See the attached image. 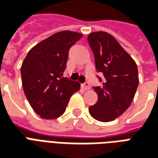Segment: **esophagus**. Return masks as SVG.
I'll list each match as a JSON object with an SVG mask.
<instances>
[{
	"label": "esophagus",
	"mask_w": 158,
	"mask_h": 158,
	"mask_svg": "<svg viewBox=\"0 0 158 158\" xmlns=\"http://www.w3.org/2000/svg\"><path fill=\"white\" fill-rule=\"evenodd\" d=\"M81 86L83 87L85 90H89L90 89V85H89L88 81H86V82H84L83 84H81Z\"/></svg>",
	"instance_id": "34e87169"
}]
</instances>
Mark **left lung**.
<instances>
[{"label": "left lung", "instance_id": "1", "mask_svg": "<svg viewBox=\"0 0 158 158\" xmlns=\"http://www.w3.org/2000/svg\"><path fill=\"white\" fill-rule=\"evenodd\" d=\"M94 54L101 86H93L98 100L89 106L94 119L107 123L123 115L133 100L139 79L136 62L118 41L105 31L90 33L87 37Z\"/></svg>", "mask_w": 158, "mask_h": 158}]
</instances>
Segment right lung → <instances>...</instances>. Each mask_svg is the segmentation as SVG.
Segmentation results:
<instances>
[{
  "label": "right lung",
  "mask_w": 158,
  "mask_h": 158,
  "mask_svg": "<svg viewBox=\"0 0 158 158\" xmlns=\"http://www.w3.org/2000/svg\"><path fill=\"white\" fill-rule=\"evenodd\" d=\"M82 34L64 31L30 50L21 67V81L30 105L40 117L55 119L63 114L80 83L64 77L70 48Z\"/></svg>",
  "instance_id": "obj_1"
}]
</instances>
